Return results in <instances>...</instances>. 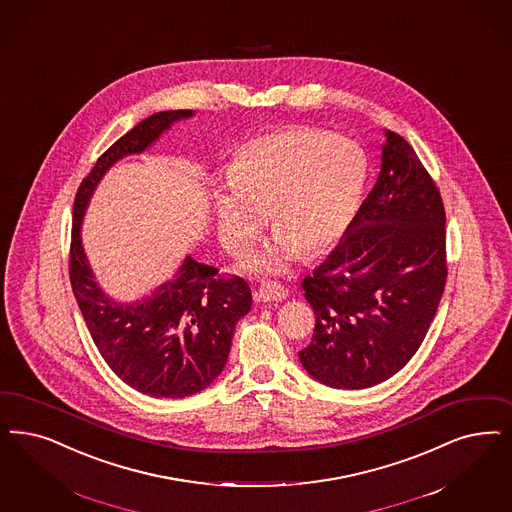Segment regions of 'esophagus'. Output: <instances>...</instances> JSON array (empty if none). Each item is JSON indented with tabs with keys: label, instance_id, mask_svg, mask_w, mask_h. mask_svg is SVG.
Instances as JSON below:
<instances>
[{
	"label": "esophagus",
	"instance_id": "34e87169",
	"mask_svg": "<svg viewBox=\"0 0 512 512\" xmlns=\"http://www.w3.org/2000/svg\"><path fill=\"white\" fill-rule=\"evenodd\" d=\"M289 291L287 287L278 282H265L257 291H255V300L257 302H280L287 299Z\"/></svg>",
	"mask_w": 512,
	"mask_h": 512
}]
</instances>
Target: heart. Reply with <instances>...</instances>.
Listing matches in <instances>:
<instances>
[{
	"instance_id": "1",
	"label": "heart",
	"mask_w": 512,
	"mask_h": 512,
	"mask_svg": "<svg viewBox=\"0 0 512 512\" xmlns=\"http://www.w3.org/2000/svg\"><path fill=\"white\" fill-rule=\"evenodd\" d=\"M367 181L365 151L344 136L291 126L246 141L217 187L213 206L221 240L246 249L270 210L276 238L249 265L280 272L302 253L316 257L346 236Z\"/></svg>"
}]
</instances>
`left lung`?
Here are the masks:
<instances>
[{
    "instance_id": "1",
    "label": "left lung",
    "mask_w": 512,
    "mask_h": 512,
    "mask_svg": "<svg viewBox=\"0 0 512 512\" xmlns=\"http://www.w3.org/2000/svg\"><path fill=\"white\" fill-rule=\"evenodd\" d=\"M441 193L405 138L388 130L382 170L352 227L302 280L316 314L302 367L336 389L401 371L422 346L446 285Z\"/></svg>"
}]
</instances>
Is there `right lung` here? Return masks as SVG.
<instances>
[{"label":"right lung","instance_id":"add662e5","mask_svg":"<svg viewBox=\"0 0 512 512\" xmlns=\"http://www.w3.org/2000/svg\"><path fill=\"white\" fill-rule=\"evenodd\" d=\"M191 109L160 111L136 124L96 160L73 204L70 282L90 336L124 384L157 399H183L208 388L229 359L234 327L251 310V289L240 276L187 257L176 276L149 297L124 304L94 280L81 223L90 196L107 170L126 155L143 153Z\"/></svg>","mask_w":512,"mask_h":512}]
</instances>
